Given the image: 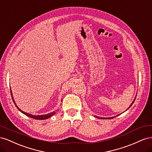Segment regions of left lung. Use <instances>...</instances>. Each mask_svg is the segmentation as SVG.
I'll list each match as a JSON object with an SVG mask.
<instances>
[{"label": "left lung", "instance_id": "8db88e82", "mask_svg": "<svg viewBox=\"0 0 152 152\" xmlns=\"http://www.w3.org/2000/svg\"><path fill=\"white\" fill-rule=\"evenodd\" d=\"M135 99H136V98H134V99L133 100V102H132V103L131 104V105L129 106V108L126 110H127L131 106H132V104H133V103L134 102V101H135ZM117 116H118V115H117ZM117 116H115V117H117ZM96 118H101V119H110V118H114V117H107V118H105V117H97V116H94Z\"/></svg>", "mask_w": 152, "mask_h": 152}]
</instances>
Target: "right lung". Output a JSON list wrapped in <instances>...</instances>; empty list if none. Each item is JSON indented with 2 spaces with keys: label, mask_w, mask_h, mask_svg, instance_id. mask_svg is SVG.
I'll return each instance as SVG.
<instances>
[{
  "label": "right lung",
  "mask_w": 152,
  "mask_h": 152,
  "mask_svg": "<svg viewBox=\"0 0 152 152\" xmlns=\"http://www.w3.org/2000/svg\"><path fill=\"white\" fill-rule=\"evenodd\" d=\"M11 96H12V99L13 102H14V103H15V104L16 105V107H17V108H18V110H19L21 113H23V114H25V115L28 116V117H30V118H34V119H36V120H45V119H48V118H49V117H52V116L53 115H54L55 113H56V112L54 111V112H50V113H48V114L40 115H31V114H30V113H26V112H23V111H22V110H21V109L19 108V107H18V106L16 105V103H15V101L14 100V98H13V96H12V93L11 89ZM61 102H62V101H61Z\"/></svg>",
  "instance_id": "right-lung-1"
}]
</instances>
